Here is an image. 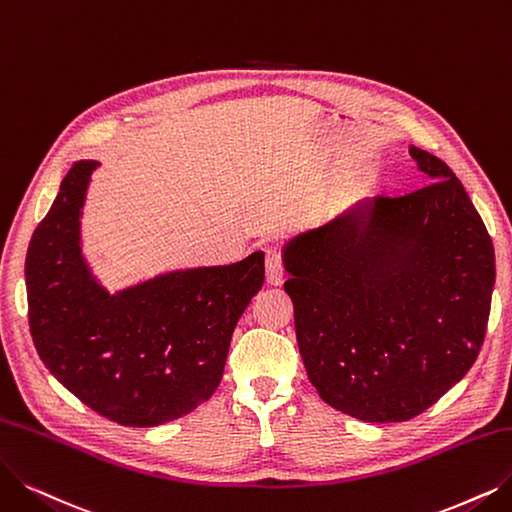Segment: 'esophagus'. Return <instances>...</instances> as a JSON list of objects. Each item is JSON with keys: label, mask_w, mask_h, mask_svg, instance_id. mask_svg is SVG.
<instances>
[{"label": "esophagus", "mask_w": 512, "mask_h": 512, "mask_svg": "<svg viewBox=\"0 0 512 512\" xmlns=\"http://www.w3.org/2000/svg\"><path fill=\"white\" fill-rule=\"evenodd\" d=\"M267 283L269 285H281L285 271H283V258L281 252L277 248H269L267 250Z\"/></svg>", "instance_id": "1"}]
</instances>
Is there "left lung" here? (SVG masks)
Instances as JSON below:
<instances>
[{
    "label": "left lung",
    "instance_id": "left-lung-1",
    "mask_svg": "<svg viewBox=\"0 0 512 512\" xmlns=\"http://www.w3.org/2000/svg\"><path fill=\"white\" fill-rule=\"evenodd\" d=\"M428 185L361 199L294 235L281 258L298 349L319 397L363 422H405L458 384L487 330L496 256L462 182L418 147Z\"/></svg>",
    "mask_w": 512,
    "mask_h": 512
}]
</instances>
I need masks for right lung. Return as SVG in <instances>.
Returning a JSON list of instances; mask_svg holds the SVG:
<instances>
[{
  "label": "right lung",
  "mask_w": 512,
  "mask_h": 512,
  "mask_svg": "<svg viewBox=\"0 0 512 512\" xmlns=\"http://www.w3.org/2000/svg\"><path fill=\"white\" fill-rule=\"evenodd\" d=\"M98 166L73 163L31 237V336L50 374L96 414L157 426L214 395L235 325L262 288L264 254L109 292L81 252V214Z\"/></svg>",
  "instance_id": "right-lung-1"
}]
</instances>
